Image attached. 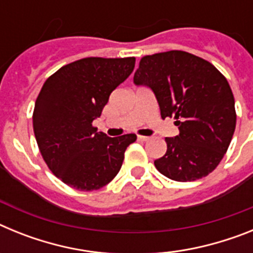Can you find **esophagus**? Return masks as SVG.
<instances>
[{
  "mask_svg": "<svg viewBox=\"0 0 253 253\" xmlns=\"http://www.w3.org/2000/svg\"><path fill=\"white\" fill-rule=\"evenodd\" d=\"M138 139L142 140V142H147L149 139V137H144V135H138Z\"/></svg>",
  "mask_w": 253,
  "mask_h": 253,
  "instance_id": "esophagus-1",
  "label": "esophagus"
}]
</instances>
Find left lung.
Returning a JSON list of instances; mask_svg holds the SVG:
<instances>
[{
  "mask_svg": "<svg viewBox=\"0 0 253 253\" xmlns=\"http://www.w3.org/2000/svg\"><path fill=\"white\" fill-rule=\"evenodd\" d=\"M134 84L153 91L161 116L175 118L180 134L166 138L167 152L154 161L171 180L205 177L224 157L234 129V97L227 78L208 60L182 50L146 55Z\"/></svg>",
  "mask_w": 253,
  "mask_h": 253,
  "instance_id": "left-lung-1",
  "label": "left lung"
}]
</instances>
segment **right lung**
I'll return each mask as SVG.
<instances>
[{
    "instance_id": "right-lung-1",
    "label": "right lung",
    "mask_w": 253,
    "mask_h": 253,
    "mask_svg": "<svg viewBox=\"0 0 253 253\" xmlns=\"http://www.w3.org/2000/svg\"><path fill=\"white\" fill-rule=\"evenodd\" d=\"M135 58L90 57L59 68L35 101L33 128L44 161L59 180L99 190L118 175L135 134L110 138L92 126L109 96L133 72Z\"/></svg>"
}]
</instances>
